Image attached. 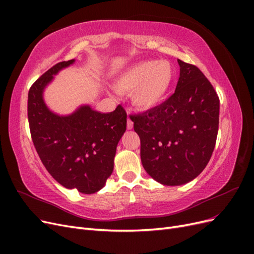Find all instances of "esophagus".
Segmentation results:
<instances>
[{
  "label": "esophagus",
  "mask_w": 254,
  "mask_h": 254,
  "mask_svg": "<svg viewBox=\"0 0 254 254\" xmlns=\"http://www.w3.org/2000/svg\"><path fill=\"white\" fill-rule=\"evenodd\" d=\"M133 128V122L130 120V119H128V121H127V129H132Z\"/></svg>",
  "instance_id": "34e87169"
}]
</instances>
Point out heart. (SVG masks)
<instances>
[{
  "mask_svg": "<svg viewBox=\"0 0 254 254\" xmlns=\"http://www.w3.org/2000/svg\"><path fill=\"white\" fill-rule=\"evenodd\" d=\"M174 68L167 61H142L123 73L117 81L122 91L132 92V102L143 110L159 105L165 98L174 80Z\"/></svg>",
  "mask_w": 254,
  "mask_h": 254,
  "instance_id": "b5f03b06",
  "label": "heart"
}]
</instances>
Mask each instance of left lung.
<instances>
[{"label": "left lung", "instance_id": "8db88e82", "mask_svg": "<svg viewBox=\"0 0 254 254\" xmlns=\"http://www.w3.org/2000/svg\"><path fill=\"white\" fill-rule=\"evenodd\" d=\"M180 77L164 103L130 115L141 140L143 167L164 186H180L200 174L213 153L219 98L199 68L178 59Z\"/></svg>", "mask_w": 254, "mask_h": 254}]
</instances>
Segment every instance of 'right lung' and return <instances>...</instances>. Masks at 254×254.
<instances>
[{
	"instance_id": "add662e5",
	"label": "right lung",
	"mask_w": 254,
	"mask_h": 254,
	"mask_svg": "<svg viewBox=\"0 0 254 254\" xmlns=\"http://www.w3.org/2000/svg\"><path fill=\"white\" fill-rule=\"evenodd\" d=\"M73 63L74 59L55 64L32 84L28 124L35 148L53 178L66 189L93 194L112 174L117 146L126 130L127 113L121 105L110 113H99L89 106L67 117L51 112L43 102V89L53 75Z\"/></svg>"
}]
</instances>
